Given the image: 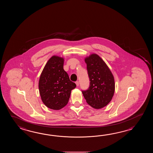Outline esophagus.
Masks as SVG:
<instances>
[{"label": "esophagus", "instance_id": "34e87169", "mask_svg": "<svg viewBox=\"0 0 153 153\" xmlns=\"http://www.w3.org/2000/svg\"><path fill=\"white\" fill-rule=\"evenodd\" d=\"M75 84H76V85L77 86H78L79 85V81H76V82H75Z\"/></svg>", "mask_w": 153, "mask_h": 153}]
</instances>
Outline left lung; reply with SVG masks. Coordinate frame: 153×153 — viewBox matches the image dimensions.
<instances>
[{"mask_svg": "<svg viewBox=\"0 0 153 153\" xmlns=\"http://www.w3.org/2000/svg\"><path fill=\"white\" fill-rule=\"evenodd\" d=\"M87 65L90 86L82 91L86 102L94 109L106 106L114 95V76L104 61L99 56L93 53L85 59Z\"/></svg>", "mask_w": 153, "mask_h": 153, "instance_id": "8db88e82", "label": "left lung"}]
</instances>
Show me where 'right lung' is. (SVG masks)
<instances>
[{
  "instance_id": "right-lung-1",
  "label": "right lung",
  "mask_w": 153,
  "mask_h": 153,
  "mask_svg": "<svg viewBox=\"0 0 153 153\" xmlns=\"http://www.w3.org/2000/svg\"><path fill=\"white\" fill-rule=\"evenodd\" d=\"M64 59L53 56L46 63L39 81V93L47 107L59 110L65 106L76 84L63 69Z\"/></svg>"
}]
</instances>
